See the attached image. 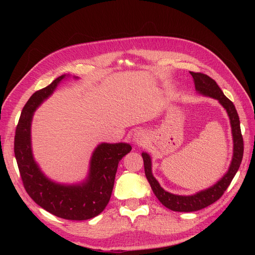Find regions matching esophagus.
I'll use <instances>...</instances> for the list:
<instances>
[{"mask_svg":"<svg viewBox=\"0 0 255 255\" xmlns=\"http://www.w3.org/2000/svg\"><path fill=\"white\" fill-rule=\"evenodd\" d=\"M145 139H146V137H145L144 132H142V130H137V132L134 134L133 140L137 144H142L145 141Z\"/></svg>","mask_w":255,"mask_h":255,"instance_id":"1","label":"esophagus"}]
</instances>
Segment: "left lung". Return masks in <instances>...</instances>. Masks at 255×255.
<instances>
[{"instance_id": "obj_1", "label": "left lung", "mask_w": 255, "mask_h": 255, "mask_svg": "<svg viewBox=\"0 0 255 255\" xmlns=\"http://www.w3.org/2000/svg\"><path fill=\"white\" fill-rule=\"evenodd\" d=\"M195 81V86L197 91L207 97H212L217 99L220 104L225 107L231 121V127H232V134H233V158L232 163L230 165L229 171L223 175L222 179L216 183L214 186L208 189L202 190L192 196H176L170 194L160 187L158 182L153 176L151 171V158L146 153H142L143 164H144V173L146 179H148L151 188L154 192V195L165 205L167 208L174 212H196L199 210L213 204L217 201L221 196L225 194V191L229 187V185L232 182L233 177L235 176L239 166L242 164L243 155H244V140L241 130V122H239L238 114L232 101L223 95L222 90L212 78L201 73V72H192L190 71Z\"/></svg>"}]
</instances>
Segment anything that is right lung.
Masks as SVG:
<instances>
[{
    "label": "right lung",
    "instance_id": "add662e5",
    "mask_svg": "<svg viewBox=\"0 0 255 255\" xmlns=\"http://www.w3.org/2000/svg\"><path fill=\"white\" fill-rule=\"evenodd\" d=\"M65 76H59L28 99L16 128L13 151L23 186L38 205L59 218L87 220L102 213L109 203L119 160L132 150V146L123 142L99 144L90 160L88 180L81 185L65 186L43 175L33 158L30 123L37 107L52 95Z\"/></svg>",
    "mask_w": 255,
    "mask_h": 255
}]
</instances>
